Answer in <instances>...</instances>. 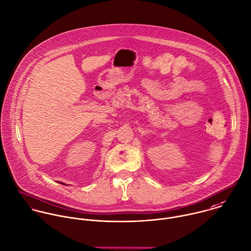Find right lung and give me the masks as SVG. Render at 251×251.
<instances>
[{
    "label": "right lung",
    "mask_w": 251,
    "mask_h": 251,
    "mask_svg": "<svg viewBox=\"0 0 251 251\" xmlns=\"http://www.w3.org/2000/svg\"><path fill=\"white\" fill-rule=\"evenodd\" d=\"M59 183H60V184H63V185H65L63 182H59Z\"/></svg>",
    "instance_id": "obj_1"
}]
</instances>
